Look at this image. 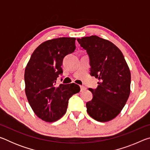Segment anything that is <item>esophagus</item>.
Here are the masks:
<instances>
[{
	"label": "esophagus",
	"instance_id": "34e87169",
	"mask_svg": "<svg viewBox=\"0 0 150 150\" xmlns=\"http://www.w3.org/2000/svg\"><path fill=\"white\" fill-rule=\"evenodd\" d=\"M80 88H81V92H83V91H84L86 90V87H84V86H80Z\"/></svg>",
	"mask_w": 150,
	"mask_h": 150
}]
</instances>
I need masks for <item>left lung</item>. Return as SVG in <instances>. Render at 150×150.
I'll return each instance as SVG.
<instances>
[{
	"instance_id": "1",
	"label": "left lung",
	"mask_w": 150,
	"mask_h": 150,
	"mask_svg": "<svg viewBox=\"0 0 150 150\" xmlns=\"http://www.w3.org/2000/svg\"><path fill=\"white\" fill-rule=\"evenodd\" d=\"M77 41L89 56L91 75L99 81L95 89L88 88L93 97L86 104L87 111L96 120L108 122L119 115L130 96V69L121 51L108 40L91 35Z\"/></svg>"
}]
</instances>
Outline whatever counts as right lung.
<instances>
[{
  "label": "right lung",
  "instance_id": "obj_1",
  "mask_svg": "<svg viewBox=\"0 0 150 150\" xmlns=\"http://www.w3.org/2000/svg\"><path fill=\"white\" fill-rule=\"evenodd\" d=\"M75 38H58L42 43L34 50L25 69V93L38 117L47 122L59 120L67 111L68 100L80 91L75 83L56 85L62 74L63 59L74 52Z\"/></svg>",
  "mask_w": 150,
  "mask_h": 150
}]
</instances>
